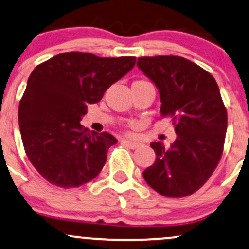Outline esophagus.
<instances>
[{"mask_svg":"<svg viewBox=\"0 0 249 249\" xmlns=\"http://www.w3.org/2000/svg\"><path fill=\"white\" fill-rule=\"evenodd\" d=\"M120 142H122V144H124V145L131 147V149H137V147L141 145V144H139L138 142L131 141V139H126V138H123Z\"/></svg>","mask_w":249,"mask_h":249,"instance_id":"esophagus-1","label":"esophagus"}]
</instances>
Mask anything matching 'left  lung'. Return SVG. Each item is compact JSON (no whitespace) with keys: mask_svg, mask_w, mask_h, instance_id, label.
I'll return each mask as SVG.
<instances>
[{"mask_svg":"<svg viewBox=\"0 0 249 249\" xmlns=\"http://www.w3.org/2000/svg\"><path fill=\"white\" fill-rule=\"evenodd\" d=\"M137 66L157 86L160 116L171 118L177 135L170 147L150 144L156 160L144 179L166 197L189 196L208 181L223 152L227 110L216 80L182 56H142Z\"/></svg>","mask_w":249,"mask_h":249,"instance_id":"left-lung-1","label":"left lung"}]
</instances>
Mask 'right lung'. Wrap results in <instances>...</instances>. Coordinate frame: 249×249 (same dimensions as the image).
Masks as SVG:
<instances>
[{
  "mask_svg": "<svg viewBox=\"0 0 249 249\" xmlns=\"http://www.w3.org/2000/svg\"><path fill=\"white\" fill-rule=\"evenodd\" d=\"M135 64V56L67 52L34 68L18 105V124L27 157L46 181L68 189L102 171L117 139L108 132H89L81 117Z\"/></svg>",
  "mask_w": 249,
  "mask_h": 249,
  "instance_id": "1",
  "label": "right lung"
}]
</instances>
